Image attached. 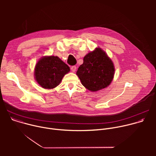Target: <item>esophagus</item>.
Returning <instances> with one entry per match:
<instances>
[{
    "label": "esophagus",
    "instance_id": "1",
    "mask_svg": "<svg viewBox=\"0 0 156 156\" xmlns=\"http://www.w3.org/2000/svg\"><path fill=\"white\" fill-rule=\"evenodd\" d=\"M71 70H72V71L73 72H75V71H76V66H72V67H71Z\"/></svg>",
    "mask_w": 156,
    "mask_h": 156
}]
</instances>
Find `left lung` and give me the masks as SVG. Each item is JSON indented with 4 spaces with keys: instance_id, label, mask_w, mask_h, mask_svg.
Returning a JSON list of instances; mask_svg holds the SVG:
<instances>
[{
    "instance_id": "left-lung-1",
    "label": "left lung",
    "mask_w": 156,
    "mask_h": 156,
    "mask_svg": "<svg viewBox=\"0 0 156 156\" xmlns=\"http://www.w3.org/2000/svg\"><path fill=\"white\" fill-rule=\"evenodd\" d=\"M114 72L112 61L101 49L96 48L84 56L76 75L87 90L97 91L110 84Z\"/></svg>"
}]
</instances>
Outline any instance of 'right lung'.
Listing matches in <instances>:
<instances>
[{
    "mask_svg": "<svg viewBox=\"0 0 156 156\" xmlns=\"http://www.w3.org/2000/svg\"><path fill=\"white\" fill-rule=\"evenodd\" d=\"M70 70L69 66L58 57H44L37 63L34 75L41 87L52 89L60 84L64 75Z\"/></svg>",
    "mask_w": 156,
    "mask_h": 156,
    "instance_id": "add662e5",
    "label": "right lung"
}]
</instances>
